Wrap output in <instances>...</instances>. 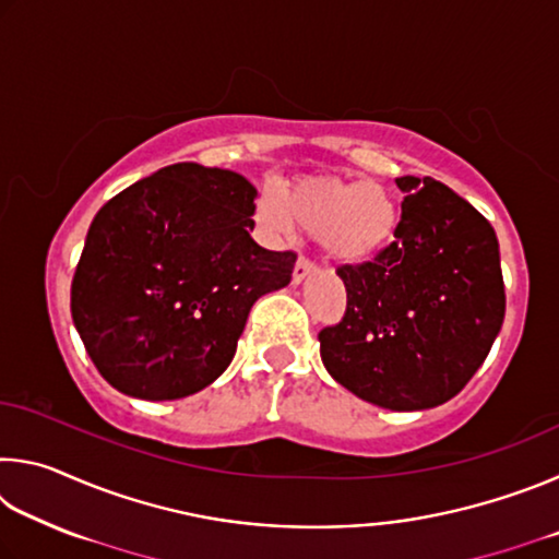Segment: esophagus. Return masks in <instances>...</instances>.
I'll use <instances>...</instances> for the list:
<instances>
[{
  "mask_svg": "<svg viewBox=\"0 0 559 559\" xmlns=\"http://www.w3.org/2000/svg\"><path fill=\"white\" fill-rule=\"evenodd\" d=\"M316 273V266L310 261H306V259H298L296 261V269H293V283H296V286H300L302 281H306L308 276H313Z\"/></svg>",
  "mask_w": 559,
  "mask_h": 559,
  "instance_id": "1",
  "label": "esophagus"
}]
</instances>
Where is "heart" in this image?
Instances as JSON below:
<instances>
[{
    "label": "heart",
    "instance_id": "obj_1",
    "mask_svg": "<svg viewBox=\"0 0 559 559\" xmlns=\"http://www.w3.org/2000/svg\"><path fill=\"white\" fill-rule=\"evenodd\" d=\"M257 219L276 236L298 226L316 236L328 261L362 266L394 241L400 204L390 187L372 179L310 177L283 189L278 200L263 197Z\"/></svg>",
    "mask_w": 559,
    "mask_h": 559
}]
</instances>
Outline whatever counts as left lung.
I'll use <instances>...</instances> for the list:
<instances>
[{
	"label": "left lung",
	"instance_id": "1",
	"mask_svg": "<svg viewBox=\"0 0 559 559\" xmlns=\"http://www.w3.org/2000/svg\"><path fill=\"white\" fill-rule=\"evenodd\" d=\"M404 192L394 243L343 266V323L318 335L337 384L392 412L456 396L493 347L506 316L493 226L447 185L396 177Z\"/></svg>",
	"mask_w": 559,
	"mask_h": 559
}]
</instances>
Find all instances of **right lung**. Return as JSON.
Returning a JSON list of instances; mask_svg holds the SVG:
<instances>
[{
  "label": "right lung",
  "mask_w": 559,
  "mask_h": 559,
  "mask_svg": "<svg viewBox=\"0 0 559 559\" xmlns=\"http://www.w3.org/2000/svg\"><path fill=\"white\" fill-rule=\"evenodd\" d=\"M257 194L231 169L177 163L100 206L71 316L110 386L173 402L231 365L253 302L286 288L296 266V253L251 239Z\"/></svg>",
  "instance_id": "obj_1"
}]
</instances>
